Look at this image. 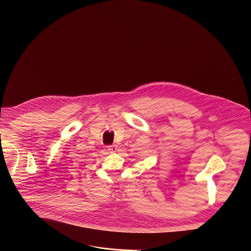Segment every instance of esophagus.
<instances>
[{"label":"esophagus","instance_id":"1","mask_svg":"<svg viewBox=\"0 0 251 251\" xmlns=\"http://www.w3.org/2000/svg\"><path fill=\"white\" fill-rule=\"evenodd\" d=\"M108 151L110 152H116V151H118V147L116 146V144H113V146L108 147Z\"/></svg>","mask_w":251,"mask_h":251}]
</instances>
